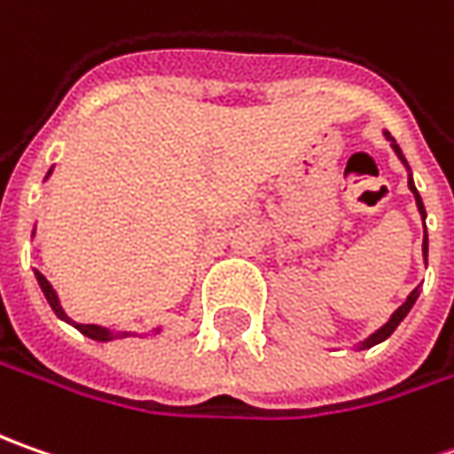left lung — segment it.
<instances>
[{
    "instance_id": "left-lung-1",
    "label": "left lung",
    "mask_w": 454,
    "mask_h": 454,
    "mask_svg": "<svg viewBox=\"0 0 454 454\" xmlns=\"http://www.w3.org/2000/svg\"><path fill=\"white\" fill-rule=\"evenodd\" d=\"M384 136H387V141H392L394 153H396V156L402 159V164L407 166V171H410V164H407V159H404V153H402V149L396 146V141H394L392 136H389V131H384ZM410 192H411V194H414V200H417V209H419V215H422V219H425V217H427V212H425V204H422V197H419L417 186H414V182H411V171H410ZM427 245H429V242H427V227H425V242H422V253H425V265H427ZM417 298H419V288L411 290L410 295H407V301H404V303H402V305H399V308H396V310H394L392 318L384 323V325H381L379 331H374V333H372L369 339H364V340H361V343H358V346H356L358 351H361V348H372V346H376V343H381V340L389 339L394 331H396V325H399V323L407 318V313H410V310H411V305L417 303Z\"/></svg>"
}]
</instances>
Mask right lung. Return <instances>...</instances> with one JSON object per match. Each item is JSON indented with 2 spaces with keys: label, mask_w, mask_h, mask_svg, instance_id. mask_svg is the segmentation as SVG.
<instances>
[{
  "label": "right lung",
  "mask_w": 454,
  "mask_h": 454,
  "mask_svg": "<svg viewBox=\"0 0 454 454\" xmlns=\"http://www.w3.org/2000/svg\"><path fill=\"white\" fill-rule=\"evenodd\" d=\"M50 174H52V168L47 171V176H44V179H50ZM32 235H35V232H32ZM35 278H37V283H40V288H43L44 298H47L50 308L55 310V316H58V318H62L65 323H70V325H75L82 336H88V339H93V340H103V343H106V340H114V339H126V336H138V333H131V331H111V328H106V325H96V323L70 321V318H67V313L62 310L60 298H58L55 288L50 286V280L44 278L43 272H37V270H35ZM159 331H161V328H153L151 333H159Z\"/></svg>",
  "instance_id": "add662e5"
}]
</instances>
